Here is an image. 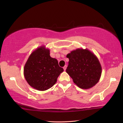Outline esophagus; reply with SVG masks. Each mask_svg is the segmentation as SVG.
<instances>
[{
	"label": "esophagus",
	"instance_id": "obj_1",
	"mask_svg": "<svg viewBox=\"0 0 123 123\" xmlns=\"http://www.w3.org/2000/svg\"><path fill=\"white\" fill-rule=\"evenodd\" d=\"M67 65H65V66L63 67V69L64 70H66V69H67Z\"/></svg>",
	"mask_w": 123,
	"mask_h": 123
}]
</instances>
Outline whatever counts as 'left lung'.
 Returning a JSON list of instances; mask_svg holds the SVG:
<instances>
[{
    "mask_svg": "<svg viewBox=\"0 0 123 123\" xmlns=\"http://www.w3.org/2000/svg\"><path fill=\"white\" fill-rule=\"evenodd\" d=\"M69 64L66 72L79 88H92L100 79L102 68L95 54L88 49H77L67 55Z\"/></svg>",
    "mask_w": 123,
    "mask_h": 123,
    "instance_id": "left-lung-1",
    "label": "left lung"
}]
</instances>
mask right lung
I'll return each mask as SVG.
<instances>
[{
    "mask_svg": "<svg viewBox=\"0 0 123 123\" xmlns=\"http://www.w3.org/2000/svg\"><path fill=\"white\" fill-rule=\"evenodd\" d=\"M49 49L41 46L31 54L24 68V75L29 85L35 89L45 91L56 82L63 69L58 61L49 55Z\"/></svg>",
    "mask_w": 123,
    "mask_h": 123,
    "instance_id": "add662e5",
    "label": "right lung"
}]
</instances>
